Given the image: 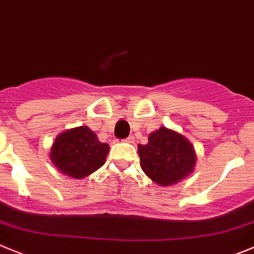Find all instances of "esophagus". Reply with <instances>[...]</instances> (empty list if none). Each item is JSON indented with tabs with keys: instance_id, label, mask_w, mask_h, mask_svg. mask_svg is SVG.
<instances>
[{
	"instance_id": "34e87169",
	"label": "esophagus",
	"mask_w": 254,
	"mask_h": 254,
	"mask_svg": "<svg viewBox=\"0 0 254 254\" xmlns=\"http://www.w3.org/2000/svg\"><path fill=\"white\" fill-rule=\"evenodd\" d=\"M124 141H127V143H132L134 141V136H131V135H129L127 139H125Z\"/></svg>"
}]
</instances>
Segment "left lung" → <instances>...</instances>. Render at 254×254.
Wrapping results in <instances>:
<instances>
[{
  "mask_svg": "<svg viewBox=\"0 0 254 254\" xmlns=\"http://www.w3.org/2000/svg\"><path fill=\"white\" fill-rule=\"evenodd\" d=\"M146 145H138L141 169L151 181L168 187L193 172L194 148L181 134L160 127L149 135Z\"/></svg>",
  "mask_w": 254,
  "mask_h": 254,
  "instance_id": "1",
  "label": "left lung"
}]
</instances>
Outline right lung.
Instances as JSON below:
<instances>
[{
    "mask_svg": "<svg viewBox=\"0 0 254 254\" xmlns=\"http://www.w3.org/2000/svg\"><path fill=\"white\" fill-rule=\"evenodd\" d=\"M108 153V144L99 141L87 127H79L59 135L50 158L61 173L81 179L103 167Z\"/></svg>",
    "mask_w": 254,
    "mask_h": 254,
    "instance_id": "right-lung-1",
    "label": "right lung"
}]
</instances>
